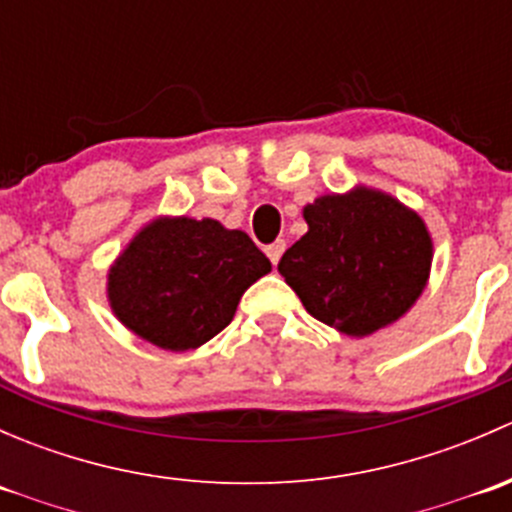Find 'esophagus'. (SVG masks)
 I'll return each instance as SVG.
<instances>
[{
	"instance_id": "esophagus-1",
	"label": "esophagus",
	"mask_w": 512,
	"mask_h": 512,
	"mask_svg": "<svg viewBox=\"0 0 512 512\" xmlns=\"http://www.w3.org/2000/svg\"><path fill=\"white\" fill-rule=\"evenodd\" d=\"M265 252H267V257H270L272 265H277V262H280V257H282V252H285V240L272 242V245L265 247Z\"/></svg>"
}]
</instances>
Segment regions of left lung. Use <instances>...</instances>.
Masks as SVG:
<instances>
[{"label": "left lung", "instance_id": "left-lung-1", "mask_svg": "<svg viewBox=\"0 0 512 512\" xmlns=\"http://www.w3.org/2000/svg\"><path fill=\"white\" fill-rule=\"evenodd\" d=\"M309 230L282 255L280 275L319 322L366 337L396 322L426 287L433 245L414 210L356 188L304 208Z\"/></svg>", "mask_w": 512, "mask_h": 512}]
</instances>
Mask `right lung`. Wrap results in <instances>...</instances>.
<instances>
[{"label":"right lung","instance_id":"obj_1","mask_svg":"<svg viewBox=\"0 0 512 512\" xmlns=\"http://www.w3.org/2000/svg\"><path fill=\"white\" fill-rule=\"evenodd\" d=\"M270 270L242 230L210 218H158L113 262L108 302L133 334L188 352L223 332L245 289Z\"/></svg>","mask_w":512,"mask_h":512}]
</instances>
